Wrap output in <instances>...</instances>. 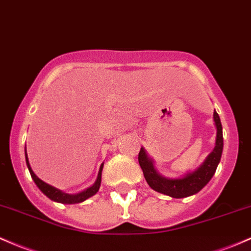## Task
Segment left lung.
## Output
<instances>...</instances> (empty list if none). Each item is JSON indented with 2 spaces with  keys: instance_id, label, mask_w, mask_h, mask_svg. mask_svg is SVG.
Instances as JSON below:
<instances>
[{
  "instance_id": "left-lung-1",
  "label": "left lung",
  "mask_w": 251,
  "mask_h": 251,
  "mask_svg": "<svg viewBox=\"0 0 251 251\" xmlns=\"http://www.w3.org/2000/svg\"><path fill=\"white\" fill-rule=\"evenodd\" d=\"M213 120L217 128L214 149L212 150L210 155L206 157L201 166L198 167L193 172L180 176V177H166V176L159 174L157 172L155 163H153V159L150 156H148L144 148L140 149L138 155L139 166L142 168L145 180H147L148 184L151 188L155 189L156 192L162 193V194L180 199V198H186L189 197V195L197 194L208 183V181L211 180L212 176L216 173L220 158H222L223 147H224L222 123H220V118L216 111L213 112Z\"/></svg>"
}]
</instances>
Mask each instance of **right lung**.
Masks as SVG:
<instances>
[{
  "mask_svg": "<svg viewBox=\"0 0 251 251\" xmlns=\"http://www.w3.org/2000/svg\"><path fill=\"white\" fill-rule=\"evenodd\" d=\"M26 163H27V167H28L29 173H31L33 181H34L35 184H37L38 188H39L40 191L46 195V197H49L50 199L53 200V201H58V202H62V203H78V202L84 201V200H87L88 198L93 197V195L98 193L99 188H100L101 173H102L103 163L101 164L100 170H99L98 178H96L95 183L93 184V186H90L89 188L84 189V191H82L79 193H76V194H69V193L60 191V189L56 188V187L51 186V184L44 182L43 180H40V178L38 177V176L35 175L34 173H33L32 168H31V166H29L28 158H27V153H26Z\"/></svg>",
  "mask_w": 251,
  "mask_h": 251,
  "instance_id": "obj_1",
  "label": "right lung"
}]
</instances>
